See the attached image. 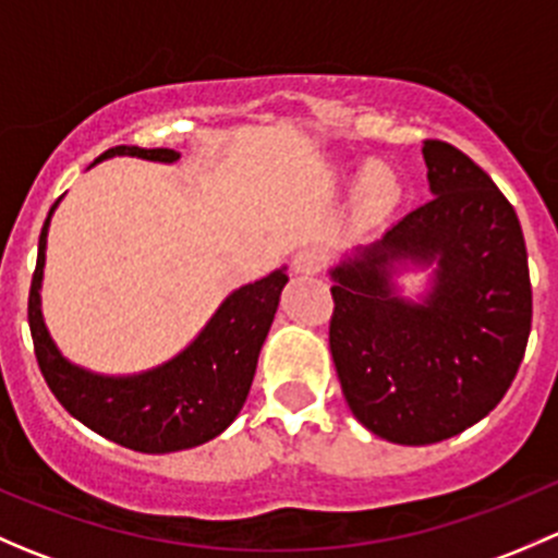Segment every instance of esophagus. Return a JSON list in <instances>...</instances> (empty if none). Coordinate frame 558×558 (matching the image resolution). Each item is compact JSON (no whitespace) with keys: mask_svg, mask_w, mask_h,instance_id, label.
I'll return each instance as SVG.
<instances>
[{"mask_svg":"<svg viewBox=\"0 0 558 558\" xmlns=\"http://www.w3.org/2000/svg\"><path fill=\"white\" fill-rule=\"evenodd\" d=\"M291 264H294L296 275H315L324 267V256H320V251H315V247H302Z\"/></svg>","mask_w":558,"mask_h":558,"instance_id":"obj_1","label":"esophagus"}]
</instances>
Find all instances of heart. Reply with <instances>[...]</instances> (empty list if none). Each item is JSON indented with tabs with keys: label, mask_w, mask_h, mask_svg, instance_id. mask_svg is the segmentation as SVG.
I'll list each match as a JSON object with an SVG mask.
<instances>
[{
	"label": "heart",
	"mask_w": 558,
	"mask_h": 558,
	"mask_svg": "<svg viewBox=\"0 0 558 558\" xmlns=\"http://www.w3.org/2000/svg\"><path fill=\"white\" fill-rule=\"evenodd\" d=\"M359 210L373 218H384L402 202V183L386 165H364L356 170Z\"/></svg>",
	"instance_id": "b5f03b06"
}]
</instances>
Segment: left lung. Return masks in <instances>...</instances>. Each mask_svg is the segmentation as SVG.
<instances>
[{"instance_id":"1","label":"left lung","mask_w":558,"mask_h":558,"mask_svg":"<svg viewBox=\"0 0 558 558\" xmlns=\"http://www.w3.org/2000/svg\"><path fill=\"white\" fill-rule=\"evenodd\" d=\"M432 199L329 269V348L351 413L397 446H432L486 418L532 329L519 216L470 156L424 143ZM430 269L418 301L396 278Z\"/></svg>"}]
</instances>
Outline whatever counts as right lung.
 <instances>
[{"label":"right lung","instance_id":"right-lung-1","mask_svg":"<svg viewBox=\"0 0 558 558\" xmlns=\"http://www.w3.org/2000/svg\"><path fill=\"white\" fill-rule=\"evenodd\" d=\"M112 156L174 165L178 150L118 145L94 165ZM50 207L39 232L37 269L29 291V329L37 364L50 391L81 424L107 440L140 453H174L221 435L243 410L258 353L278 313L280 291L289 283L286 267L256 283L240 286L207 320L205 329L170 362L134 375H102L70 362L50 337L43 318V269L48 247Z\"/></svg>","mask_w":558,"mask_h":558}]
</instances>
